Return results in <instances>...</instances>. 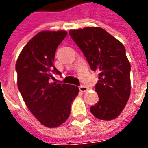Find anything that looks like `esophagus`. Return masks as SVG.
I'll return each instance as SVG.
<instances>
[{"label":"esophagus","mask_w":148,"mask_h":148,"mask_svg":"<svg viewBox=\"0 0 148 148\" xmlns=\"http://www.w3.org/2000/svg\"><path fill=\"white\" fill-rule=\"evenodd\" d=\"M88 88L86 87V86H85V85H81V86H79V90L82 92H87L88 91Z\"/></svg>","instance_id":"obj_1"}]
</instances>
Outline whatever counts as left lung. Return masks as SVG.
Segmentation results:
<instances>
[{
	"mask_svg": "<svg viewBox=\"0 0 148 148\" xmlns=\"http://www.w3.org/2000/svg\"><path fill=\"white\" fill-rule=\"evenodd\" d=\"M85 55L92 71H98L95 90L99 101L91 113L101 120H112L121 114L130 96V63L122 44L99 27L69 32Z\"/></svg>",
	"mask_w": 148,
	"mask_h": 148,
	"instance_id": "obj_1",
	"label": "left lung"
}]
</instances>
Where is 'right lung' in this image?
I'll list each match as a JSON object with an SVG mask.
<instances>
[{
    "label": "right lung",
    "instance_id": "obj_1",
    "mask_svg": "<svg viewBox=\"0 0 148 148\" xmlns=\"http://www.w3.org/2000/svg\"><path fill=\"white\" fill-rule=\"evenodd\" d=\"M66 36L64 30L41 31L24 46L16 64L18 88L30 112L41 124L55 128L71 114V105L77 96V86L52 82L56 51Z\"/></svg>",
    "mask_w": 148,
    "mask_h": 148
}]
</instances>
